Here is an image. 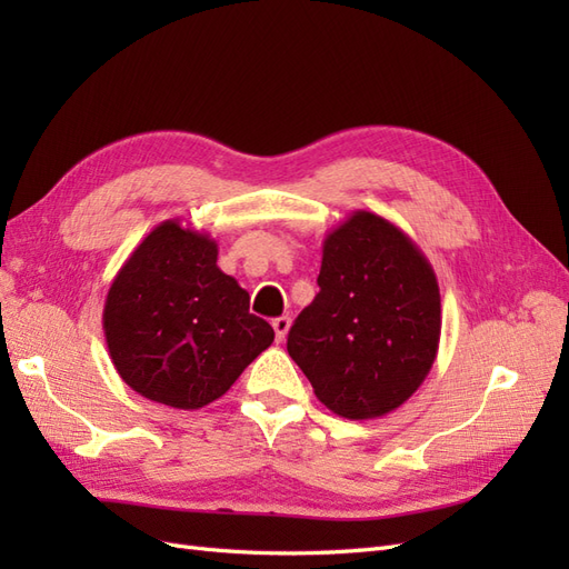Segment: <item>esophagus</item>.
<instances>
[{
  "label": "esophagus",
  "instance_id": "1",
  "mask_svg": "<svg viewBox=\"0 0 569 569\" xmlns=\"http://www.w3.org/2000/svg\"><path fill=\"white\" fill-rule=\"evenodd\" d=\"M289 327H291V320L289 318H274L272 320V330H274V339L278 341H284V337H287V332H289Z\"/></svg>",
  "mask_w": 569,
  "mask_h": 569
}]
</instances>
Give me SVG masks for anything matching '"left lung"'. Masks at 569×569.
I'll return each instance as SVG.
<instances>
[{
	"label": "left lung",
	"mask_w": 569,
	"mask_h": 569,
	"mask_svg": "<svg viewBox=\"0 0 569 569\" xmlns=\"http://www.w3.org/2000/svg\"><path fill=\"white\" fill-rule=\"evenodd\" d=\"M318 284L287 337L318 401L347 420L403 406L439 351L432 263L391 220L353 211L325 237Z\"/></svg>",
	"instance_id": "1"
}]
</instances>
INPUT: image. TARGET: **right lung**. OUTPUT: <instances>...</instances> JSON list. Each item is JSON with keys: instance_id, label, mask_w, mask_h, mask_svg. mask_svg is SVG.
<instances>
[{"instance_id": "right-lung-1", "label": "right lung", "mask_w": 569, "mask_h": 569, "mask_svg": "<svg viewBox=\"0 0 569 569\" xmlns=\"http://www.w3.org/2000/svg\"><path fill=\"white\" fill-rule=\"evenodd\" d=\"M216 261L211 234L170 218L116 272L101 320L109 356L120 380L149 401L209 406L274 339Z\"/></svg>"}]
</instances>
